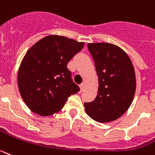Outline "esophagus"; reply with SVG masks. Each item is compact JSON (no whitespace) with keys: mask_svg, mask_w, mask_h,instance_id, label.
I'll list each match as a JSON object with an SVG mask.
<instances>
[{"mask_svg":"<svg viewBox=\"0 0 155 155\" xmlns=\"http://www.w3.org/2000/svg\"><path fill=\"white\" fill-rule=\"evenodd\" d=\"M80 88H81V92H82L83 89H84V83H81V84H80Z\"/></svg>","mask_w":155,"mask_h":155,"instance_id":"obj_1","label":"esophagus"}]
</instances>
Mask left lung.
I'll list each match as a JSON object with an SVG mask.
<instances>
[{
  "instance_id": "left-lung-1",
  "label": "left lung",
  "mask_w": 155,
  "mask_h": 155,
  "mask_svg": "<svg viewBox=\"0 0 155 155\" xmlns=\"http://www.w3.org/2000/svg\"><path fill=\"white\" fill-rule=\"evenodd\" d=\"M88 48L95 62L99 87L95 100L84 103L85 112L97 122L115 121L134 99V67L128 54L114 44L89 43Z\"/></svg>"
}]
</instances>
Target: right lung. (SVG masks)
<instances>
[{
	"mask_svg": "<svg viewBox=\"0 0 155 155\" xmlns=\"http://www.w3.org/2000/svg\"><path fill=\"white\" fill-rule=\"evenodd\" d=\"M84 45L67 37L48 35L26 51L17 81L22 100L31 111L41 116L57 113L69 96L80 91L67 66Z\"/></svg>",
	"mask_w": 155,
	"mask_h": 155,
	"instance_id": "1",
	"label": "right lung"
}]
</instances>
